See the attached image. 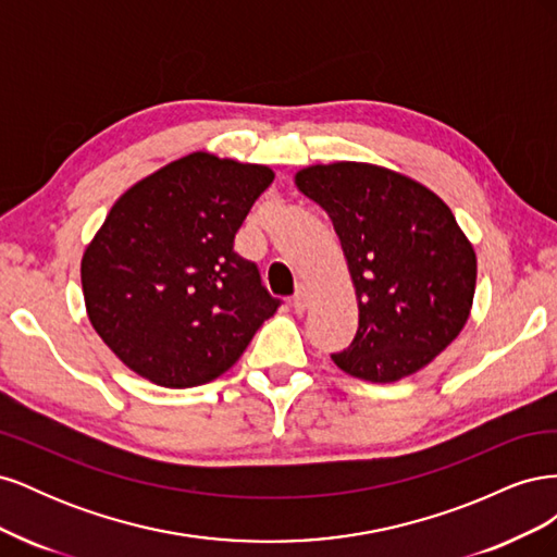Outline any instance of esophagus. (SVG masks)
<instances>
[{
  "label": "esophagus",
  "mask_w": 557,
  "mask_h": 557,
  "mask_svg": "<svg viewBox=\"0 0 557 557\" xmlns=\"http://www.w3.org/2000/svg\"><path fill=\"white\" fill-rule=\"evenodd\" d=\"M307 307H309V288L307 285H299L295 297H293V309L297 313H301V311H307Z\"/></svg>",
  "instance_id": "esophagus-1"
}]
</instances>
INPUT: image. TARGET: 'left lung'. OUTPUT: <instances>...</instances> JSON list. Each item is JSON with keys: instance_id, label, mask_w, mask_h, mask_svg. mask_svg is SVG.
I'll return each instance as SVG.
<instances>
[{"instance_id": "left-lung-1", "label": "left lung", "mask_w": 557, "mask_h": 557, "mask_svg": "<svg viewBox=\"0 0 557 557\" xmlns=\"http://www.w3.org/2000/svg\"><path fill=\"white\" fill-rule=\"evenodd\" d=\"M297 188L323 207L358 295V332L334 364L393 383L430 364L465 327L476 252L425 185L367 162L313 164Z\"/></svg>"}]
</instances>
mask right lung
<instances>
[{
    "mask_svg": "<svg viewBox=\"0 0 557 557\" xmlns=\"http://www.w3.org/2000/svg\"><path fill=\"white\" fill-rule=\"evenodd\" d=\"M264 164L190 153L134 183L83 252L88 318L132 372L164 387L205 385L242 358L281 301L234 252Z\"/></svg>",
    "mask_w": 557,
    "mask_h": 557,
    "instance_id": "1",
    "label": "right lung"
}]
</instances>
